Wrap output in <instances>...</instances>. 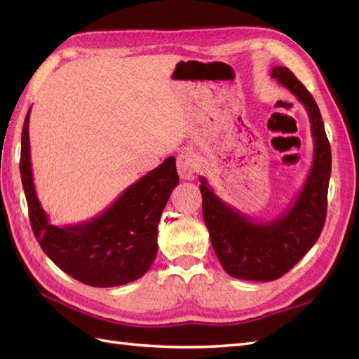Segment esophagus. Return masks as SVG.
I'll list each match as a JSON object with an SVG mask.
<instances>
[{
	"instance_id": "34e87169",
	"label": "esophagus",
	"mask_w": 359,
	"mask_h": 359,
	"mask_svg": "<svg viewBox=\"0 0 359 359\" xmlns=\"http://www.w3.org/2000/svg\"><path fill=\"white\" fill-rule=\"evenodd\" d=\"M199 166V160L191 149H184L177 156V172L182 179H193Z\"/></svg>"
}]
</instances>
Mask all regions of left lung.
<instances>
[{
  "label": "left lung",
  "instance_id": "8db88e82",
  "mask_svg": "<svg viewBox=\"0 0 359 359\" xmlns=\"http://www.w3.org/2000/svg\"><path fill=\"white\" fill-rule=\"evenodd\" d=\"M271 77L288 89L310 118L313 162L294 202L282 215L265 222L248 217L225 203L201 177L202 212L211 245L224 270L243 280L279 279L315 245L327 215L332 151L315 98L285 66H274Z\"/></svg>",
  "mask_w": 359,
  "mask_h": 359
}]
</instances>
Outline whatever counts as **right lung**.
I'll return each mask as SVG.
<instances>
[{"label": "right lung", "mask_w": 359, "mask_h": 359, "mask_svg": "<svg viewBox=\"0 0 359 359\" xmlns=\"http://www.w3.org/2000/svg\"><path fill=\"white\" fill-rule=\"evenodd\" d=\"M29 116L30 109L22 125L20 174L30 225L44 253L65 273L90 287H117L142 278L157 255L160 216L179 185L175 158H165L86 222L50 225L34 185Z\"/></svg>", "instance_id": "add662e5"}]
</instances>
